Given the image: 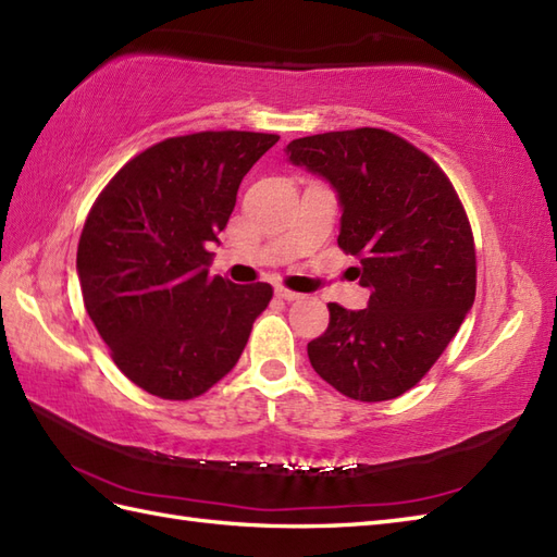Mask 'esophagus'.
<instances>
[{"mask_svg":"<svg viewBox=\"0 0 557 557\" xmlns=\"http://www.w3.org/2000/svg\"><path fill=\"white\" fill-rule=\"evenodd\" d=\"M275 296H277V299H284V301H299L301 299L299 292H292V289H284V287H275Z\"/></svg>","mask_w":557,"mask_h":557,"instance_id":"34e87169","label":"esophagus"}]
</instances>
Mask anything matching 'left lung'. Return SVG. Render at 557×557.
I'll use <instances>...</instances> for the list:
<instances>
[{
	"label": "left lung",
	"mask_w": 557,
	"mask_h": 557,
	"mask_svg": "<svg viewBox=\"0 0 557 557\" xmlns=\"http://www.w3.org/2000/svg\"><path fill=\"white\" fill-rule=\"evenodd\" d=\"M284 153L337 194V244L360 258L351 280L370 292L363 310L330 304L310 366L348 398L406 394L474 304V242L454 185L426 153L377 127L292 139Z\"/></svg>",
	"instance_id": "1"
}]
</instances>
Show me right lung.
<instances>
[{
  "label": "right lung",
  "mask_w": 557,
  "mask_h": 557,
  "mask_svg": "<svg viewBox=\"0 0 557 557\" xmlns=\"http://www.w3.org/2000/svg\"><path fill=\"white\" fill-rule=\"evenodd\" d=\"M277 139L239 131L163 139L127 161L89 211L75 263L83 301L139 389L171 400L211 389L273 299L265 282L211 277L206 247Z\"/></svg>",
  "instance_id": "obj_1"
}]
</instances>
